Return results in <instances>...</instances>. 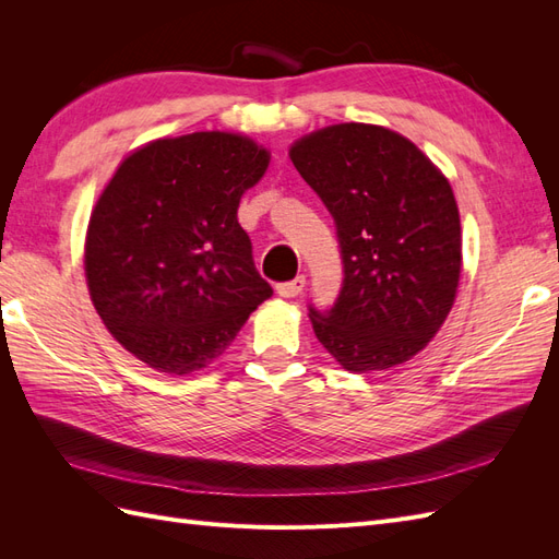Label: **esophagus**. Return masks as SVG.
<instances>
[{
  "label": "esophagus",
  "mask_w": 559,
  "mask_h": 559,
  "mask_svg": "<svg viewBox=\"0 0 559 559\" xmlns=\"http://www.w3.org/2000/svg\"><path fill=\"white\" fill-rule=\"evenodd\" d=\"M302 286H306V277H296L294 282L277 284V294H280L282 298H296V296H300Z\"/></svg>",
  "instance_id": "34e87169"
}]
</instances>
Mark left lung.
<instances>
[{"label":"left lung","mask_w":559,"mask_h":559,"mask_svg":"<svg viewBox=\"0 0 559 559\" xmlns=\"http://www.w3.org/2000/svg\"><path fill=\"white\" fill-rule=\"evenodd\" d=\"M331 212L345 280L317 341L349 373L411 361L441 331L462 277V222L448 177L403 134L337 123L289 148Z\"/></svg>","instance_id":"obj_1"}]
</instances>
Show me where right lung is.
I'll use <instances>...</instances> for the list:
<instances>
[{
    "instance_id": "obj_1",
    "label": "right lung",
    "mask_w": 559,
    "mask_h": 559,
    "mask_svg": "<svg viewBox=\"0 0 559 559\" xmlns=\"http://www.w3.org/2000/svg\"><path fill=\"white\" fill-rule=\"evenodd\" d=\"M267 165L247 134L191 132L134 148L99 193L83 245L91 300L148 368H207L273 296L238 224Z\"/></svg>"
}]
</instances>
